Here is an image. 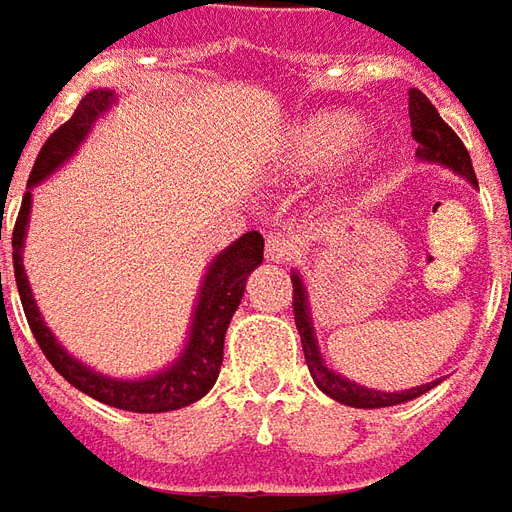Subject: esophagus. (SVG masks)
<instances>
[{
    "mask_svg": "<svg viewBox=\"0 0 512 512\" xmlns=\"http://www.w3.org/2000/svg\"><path fill=\"white\" fill-rule=\"evenodd\" d=\"M295 250H298V245L292 242L290 234H281V231L267 234V250H264V253H267V262H290L292 256H295Z\"/></svg>",
    "mask_w": 512,
    "mask_h": 512,
    "instance_id": "obj_1",
    "label": "esophagus"
}]
</instances>
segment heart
<instances>
[{"label":"heart","mask_w":512,"mask_h":512,"mask_svg":"<svg viewBox=\"0 0 512 512\" xmlns=\"http://www.w3.org/2000/svg\"><path fill=\"white\" fill-rule=\"evenodd\" d=\"M362 136H365V122L357 114L326 111L312 116L295 130L281 158V169L290 175H315L323 169L337 167L362 142Z\"/></svg>","instance_id":"obj_1"}]
</instances>
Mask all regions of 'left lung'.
Masks as SVG:
<instances>
[{
    "mask_svg": "<svg viewBox=\"0 0 512 512\" xmlns=\"http://www.w3.org/2000/svg\"><path fill=\"white\" fill-rule=\"evenodd\" d=\"M410 125H412V139L418 142V158L424 161H438L446 164L454 172H460L463 178L477 186V175L471 167V155L465 150V144L460 142V136L440 119L438 108L429 102L424 91L410 88ZM292 312H295V326L301 334L303 357L309 365V373L315 384L340 404L348 407H359V410H376V407H393V404H404L412 398L424 396L426 390H432L438 382L421 384V387H412L404 393H379V390H370V387H359L351 379H343L340 373H334L323 365L320 357V348L315 340V326H312V317H309V306H306V287H303L301 276L295 273L292 276Z\"/></svg>",
    "mask_w": 512,
    "mask_h": 512,
    "instance_id": "1",
    "label": "left lung"
}]
</instances>
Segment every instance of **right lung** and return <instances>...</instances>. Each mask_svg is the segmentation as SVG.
Segmentation results:
<instances>
[{
    "instance_id": "right-lung-1",
    "label": "right lung",
    "mask_w": 512,
    "mask_h": 512,
    "mask_svg": "<svg viewBox=\"0 0 512 512\" xmlns=\"http://www.w3.org/2000/svg\"><path fill=\"white\" fill-rule=\"evenodd\" d=\"M114 102V91L108 88H94L80 100L74 108L72 119H66L61 128L49 136L41 153L35 158L27 192L21 197L19 217L13 225V270H16V287H19L21 306L24 317L30 323L35 343L41 345L44 357L49 365L61 373L63 379L74 384L77 390H83L86 396L97 398L108 407L128 412H169L181 410L186 404H195L197 398H203L211 390V384L217 382L222 365V343H225V331L234 317L236 306L242 301L245 281L250 270H256L262 264L264 256V239L259 231H248L239 236L231 248H225L211 262L206 281L200 287L197 298L195 320H192V334L189 343L183 348L178 362L158 376L139 379V382H116L108 376L94 373L86 365H80L72 359L61 345L55 343L52 331L44 326V320L38 315V306L33 301V292L27 284V273L21 267V245H24V231H27V217H30V197H33L35 183H41L52 169H58L69 155L80 147L86 139V133L94 125V119L108 111V105Z\"/></svg>"
}]
</instances>
